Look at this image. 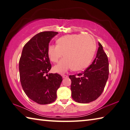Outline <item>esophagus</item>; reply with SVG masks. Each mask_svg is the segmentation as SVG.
Returning <instances> with one entry per match:
<instances>
[{
  "mask_svg": "<svg viewBox=\"0 0 130 130\" xmlns=\"http://www.w3.org/2000/svg\"><path fill=\"white\" fill-rule=\"evenodd\" d=\"M62 77H63V78H66L68 77V75H66V74H63L62 75Z\"/></svg>",
  "mask_w": 130,
  "mask_h": 130,
  "instance_id": "1",
  "label": "esophagus"
}]
</instances>
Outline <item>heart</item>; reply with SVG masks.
Returning <instances> with one entry per match:
<instances>
[{
	"label": "heart",
	"mask_w": 130,
	"mask_h": 130,
	"mask_svg": "<svg viewBox=\"0 0 130 130\" xmlns=\"http://www.w3.org/2000/svg\"><path fill=\"white\" fill-rule=\"evenodd\" d=\"M56 42V46H49L47 55L52 62L57 63L63 54L64 58L54 67V70L60 73L72 68L75 71L87 68L96 49L95 40L88 34L66 35L59 38Z\"/></svg>",
	"instance_id": "heart-1"
}]
</instances>
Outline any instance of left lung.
<instances>
[{
    "label": "left lung",
    "instance_id": "obj_1",
    "mask_svg": "<svg viewBox=\"0 0 130 130\" xmlns=\"http://www.w3.org/2000/svg\"><path fill=\"white\" fill-rule=\"evenodd\" d=\"M96 56L83 73L70 75L71 96L78 103L95 101L102 93L109 77V61L102 45L99 42Z\"/></svg>",
    "mask_w": 130,
    "mask_h": 130
}]
</instances>
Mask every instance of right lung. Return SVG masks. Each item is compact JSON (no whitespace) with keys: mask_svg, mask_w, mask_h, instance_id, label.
Wrapping results in <instances>:
<instances>
[{"mask_svg":"<svg viewBox=\"0 0 130 130\" xmlns=\"http://www.w3.org/2000/svg\"><path fill=\"white\" fill-rule=\"evenodd\" d=\"M57 34L54 31L37 34L24 45L20 59L22 88L29 99L40 105L55 101L63 80L59 74H47L52 67L47 55L49 43Z\"/></svg>","mask_w":130,"mask_h":130,"instance_id":"add662e5","label":"right lung"}]
</instances>
